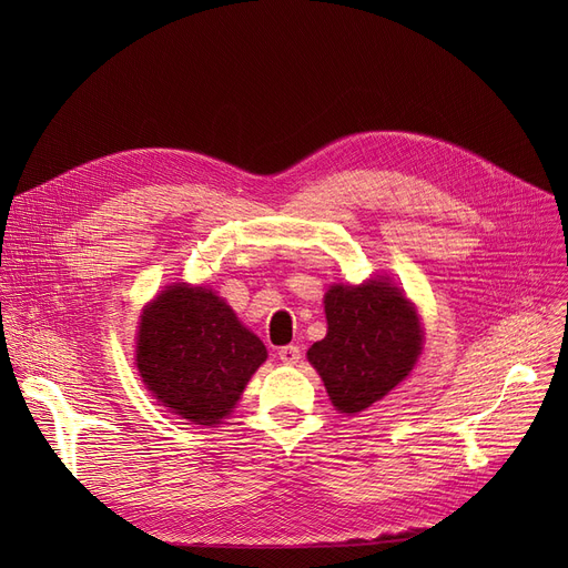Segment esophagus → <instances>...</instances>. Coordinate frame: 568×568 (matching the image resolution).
Returning a JSON list of instances; mask_svg holds the SVG:
<instances>
[{
	"instance_id": "obj_1",
	"label": "esophagus",
	"mask_w": 568,
	"mask_h": 568,
	"mask_svg": "<svg viewBox=\"0 0 568 568\" xmlns=\"http://www.w3.org/2000/svg\"><path fill=\"white\" fill-rule=\"evenodd\" d=\"M278 356H281V362H283V364L294 366L296 362L302 359V349H300V345H285V347H281V349H278Z\"/></svg>"
}]
</instances>
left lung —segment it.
Here are the masks:
<instances>
[{
  "instance_id": "1",
  "label": "left lung",
  "mask_w": 568,
  "mask_h": 568,
  "mask_svg": "<svg viewBox=\"0 0 568 568\" xmlns=\"http://www.w3.org/2000/svg\"><path fill=\"white\" fill-rule=\"evenodd\" d=\"M329 332L308 349L336 409L354 414L382 400L422 354V324L386 281L334 285L324 294Z\"/></svg>"
}]
</instances>
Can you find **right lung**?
Instances as JSON below:
<instances>
[{
  "instance_id": "add662e5",
  "label": "right lung",
  "mask_w": 568,
  "mask_h": 568,
  "mask_svg": "<svg viewBox=\"0 0 568 568\" xmlns=\"http://www.w3.org/2000/svg\"><path fill=\"white\" fill-rule=\"evenodd\" d=\"M264 359L262 341L209 290L172 285L142 313V382L156 400L193 424H221Z\"/></svg>"
}]
</instances>
